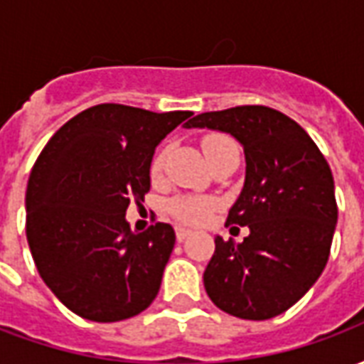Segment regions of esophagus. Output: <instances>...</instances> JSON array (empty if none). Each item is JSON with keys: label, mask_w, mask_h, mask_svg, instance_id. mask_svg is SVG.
<instances>
[{"label": "esophagus", "mask_w": 364, "mask_h": 364, "mask_svg": "<svg viewBox=\"0 0 364 364\" xmlns=\"http://www.w3.org/2000/svg\"><path fill=\"white\" fill-rule=\"evenodd\" d=\"M175 236H177L179 242H183V240H187V237L191 236V230L183 228V226H177V228H175Z\"/></svg>", "instance_id": "1"}]
</instances>
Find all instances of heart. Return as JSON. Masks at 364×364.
Instances as JSON below:
<instances>
[{
	"label": "heart",
	"instance_id": "obj_1",
	"mask_svg": "<svg viewBox=\"0 0 364 364\" xmlns=\"http://www.w3.org/2000/svg\"><path fill=\"white\" fill-rule=\"evenodd\" d=\"M203 151L208 158V161L213 158H216L218 154L226 150H232V148H237L236 142L226 134H220V132H210L203 138ZM166 156L167 148H161V150L156 151V156L151 158L150 164V175L156 179L164 171V166H166ZM216 198L205 197V195H179V197H173L169 203H167V210L171 216H175L177 220L183 222V224H189V226H200V224H206L210 220V216L216 210Z\"/></svg>",
	"mask_w": 364,
	"mask_h": 364
}]
</instances>
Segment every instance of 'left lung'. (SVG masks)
I'll list each match as a JSON object with an SVG mask.
<instances>
[{
    "mask_svg": "<svg viewBox=\"0 0 364 364\" xmlns=\"http://www.w3.org/2000/svg\"><path fill=\"white\" fill-rule=\"evenodd\" d=\"M187 128L230 132L244 146L245 183L226 226H247L242 244L214 240L205 289L222 312L269 320L318 281L337 224L333 175L298 122L263 105L197 114Z\"/></svg>",
    "mask_w": 364,
    "mask_h": 364,
    "instance_id": "obj_1",
    "label": "left lung"
}]
</instances>
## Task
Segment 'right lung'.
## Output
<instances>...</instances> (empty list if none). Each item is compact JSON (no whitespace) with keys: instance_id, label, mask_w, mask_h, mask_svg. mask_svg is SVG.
Here are the masks:
<instances>
[{"instance_id":"right-lung-1","label":"right lung","mask_w":364,"mask_h":364,"mask_svg":"<svg viewBox=\"0 0 364 364\" xmlns=\"http://www.w3.org/2000/svg\"><path fill=\"white\" fill-rule=\"evenodd\" d=\"M191 114L95 105L36 158L25 198L28 247L46 287L85 320H127L158 296L173 228L158 222L136 234L124 214L150 191L156 146Z\"/></svg>"}]
</instances>
